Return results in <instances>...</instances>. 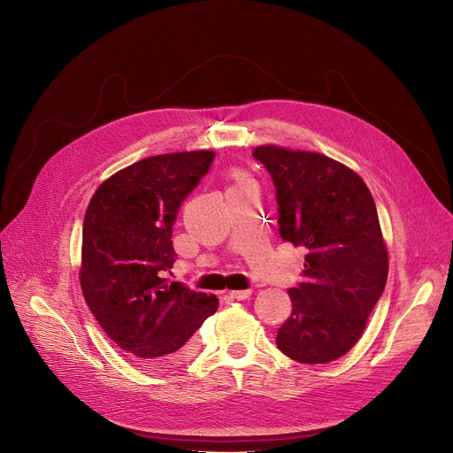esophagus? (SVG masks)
<instances>
[{"label":"esophagus","mask_w":453,"mask_h":453,"mask_svg":"<svg viewBox=\"0 0 453 453\" xmlns=\"http://www.w3.org/2000/svg\"><path fill=\"white\" fill-rule=\"evenodd\" d=\"M250 294H252L250 288H247V290H233V292H229V297L242 301V299H249Z\"/></svg>","instance_id":"esophagus-1"}]
</instances>
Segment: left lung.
Instances as JSON below:
<instances>
[{
  "mask_svg": "<svg viewBox=\"0 0 453 453\" xmlns=\"http://www.w3.org/2000/svg\"><path fill=\"white\" fill-rule=\"evenodd\" d=\"M252 157L274 182L281 238L308 250L276 344L301 364L332 362L357 344L387 281L372 196L353 170L326 156L256 147Z\"/></svg>",
  "mask_w": 453,
  "mask_h": 453,
  "instance_id": "obj_1",
  "label": "left lung"
}]
</instances>
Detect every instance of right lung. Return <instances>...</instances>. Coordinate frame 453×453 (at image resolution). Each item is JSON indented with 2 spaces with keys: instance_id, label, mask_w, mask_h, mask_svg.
<instances>
[{
  "instance_id": "add662e5",
  "label": "right lung",
  "mask_w": 453,
  "mask_h": 453,
  "mask_svg": "<svg viewBox=\"0 0 453 453\" xmlns=\"http://www.w3.org/2000/svg\"><path fill=\"white\" fill-rule=\"evenodd\" d=\"M213 159L210 150L142 159L107 179L84 217V299L109 339L147 369L180 365L219 308L213 294L165 278L177 211Z\"/></svg>"
}]
</instances>
